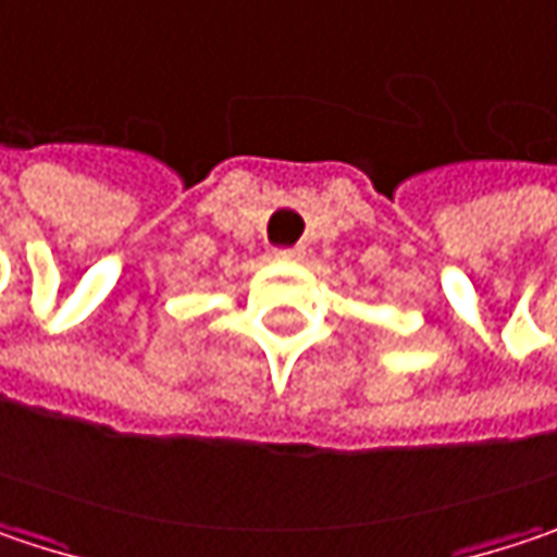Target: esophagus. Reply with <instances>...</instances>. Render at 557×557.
I'll return each instance as SVG.
<instances>
[{
    "instance_id": "1",
    "label": "esophagus",
    "mask_w": 557,
    "mask_h": 557,
    "mask_svg": "<svg viewBox=\"0 0 557 557\" xmlns=\"http://www.w3.org/2000/svg\"><path fill=\"white\" fill-rule=\"evenodd\" d=\"M275 257H278V259H300V257H304V250H300V247H285V250H275Z\"/></svg>"
}]
</instances>
